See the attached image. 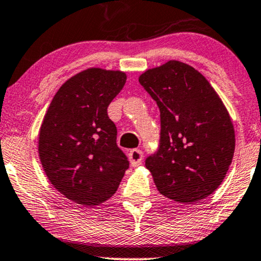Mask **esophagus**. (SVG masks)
I'll return each instance as SVG.
<instances>
[{"instance_id": "1", "label": "esophagus", "mask_w": 261, "mask_h": 261, "mask_svg": "<svg viewBox=\"0 0 261 261\" xmlns=\"http://www.w3.org/2000/svg\"><path fill=\"white\" fill-rule=\"evenodd\" d=\"M128 158H129L132 166L137 167L141 164L142 158H144V154H142V152L140 151V149L135 148V149H132V151L128 153Z\"/></svg>"}]
</instances>
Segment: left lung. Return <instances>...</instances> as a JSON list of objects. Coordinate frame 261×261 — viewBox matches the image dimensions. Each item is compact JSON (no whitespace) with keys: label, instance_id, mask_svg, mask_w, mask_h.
Instances as JSON below:
<instances>
[{"label":"left lung","instance_id":"obj_1","mask_svg":"<svg viewBox=\"0 0 261 261\" xmlns=\"http://www.w3.org/2000/svg\"><path fill=\"white\" fill-rule=\"evenodd\" d=\"M139 82L160 110V141L146 167L158 191L174 202L212 195L226 177L235 149L228 110L205 77L170 60L145 71Z\"/></svg>","mask_w":261,"mask_h":261}]
</instances>
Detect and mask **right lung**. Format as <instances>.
Wrapping results in <instances>:
<instances>
[{
  "label": "right lung",
  "mask_w": 261,
  "mask_h": 261,
  "mask_svg": "<svg viewBox=\"0 0 261 261\" xmlns=\"http://www.w3.org/2000/svg\"><path fill=\"white\" fill-rule=\"evenodd\" d=\"M126 80L122 71H82L59 88L45 114L41 165L53 187L77 204L98 205L112 197L129 167L107 113Z\"/></svg>",
  "instance_id": "obj_1"
}]
</instances>
